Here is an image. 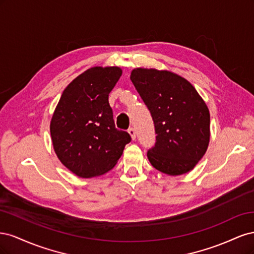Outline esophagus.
Wrapping results in <instances>:
<instances>
[{
  "mask_svg": "<svg viewBox=\"0 0 254 254\" xmlns=\"http://www.w3.org/2000/svg\"><path fill=\"white\" fill-rule=\"evenodd\" d=\"M128 132H129L130 136H131V139L134 140V139H135V130H134V128L130 127V128L128 129Z\"/></svg>",
  "mask_w": 254,
  "mask_h": 254,
  "instance_id": "1",
  "label": "esophagus"
}]
</instances>
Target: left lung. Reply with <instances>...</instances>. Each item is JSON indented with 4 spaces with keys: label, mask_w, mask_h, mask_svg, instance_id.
I'll return each instance as SVG.
<instances>
[{
    "label": "left lung",
    "mask_w": 254,
    "mask_h": 254,
    "mask_svg": "<svg viewBox=\"0 0 254 254\" xmlns=\"http://www.w3.org/2000/svg\"><path fill=\"white\" fill-rule=\"evenodd\" d=\"M130 79L155 124L156 144L147 151L151 165L171 176L193 170L210 141V112L201 96L170 71L137 67Z\"/></svg>",
    "instance_id": "left-lung-1"
}]
</instances>
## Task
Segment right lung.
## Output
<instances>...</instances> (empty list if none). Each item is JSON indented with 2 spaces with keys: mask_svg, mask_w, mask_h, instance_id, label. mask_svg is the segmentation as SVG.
Returning <instances> with one entry per match:
<instances>
[{
  "mask_svg": "<svg viewBox=\"0 0 254 254\" xmlns=\"http://www.w3.org/2000/svg\"><path fill=\"white\" fill-rule=\"evenodd\" d=\"M119 66H94L64 89L51 121L52 142L60 162L81 178L101 176L114 167L126 131L115 128L109 93L119 81Z\"/></svg>",
  "mask_w": 254,
  "mask_h": 254,
  "instance_id": "right-lung-1",
  "label": "right lung"
}]
</instances>
